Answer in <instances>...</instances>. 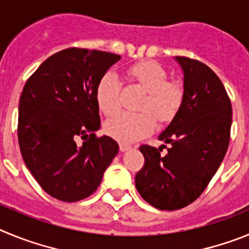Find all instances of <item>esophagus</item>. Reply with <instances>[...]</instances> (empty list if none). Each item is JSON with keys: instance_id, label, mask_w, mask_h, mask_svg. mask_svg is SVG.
I'll use <instances>...</instances> for the list:
<instances>
[{"instance_id": "esophagus-1", "label": "esophagus", "mask_w": 249, "mask_h": 249, "mask_svg": "<svg viewBox=\"0 0 249 249\" xmlns=\"http://www.w3.org/2000/svg\"><path fill=\"white\" fill-rule=\"evenodd\" d=\"M131 148V146L129 144H126V143H120V151L121 152H124L127 151V149Z\"/></svg>"}]
</instances>
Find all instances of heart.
<instances>
[{"instance_id": "b5f03b06", "label": "heart", "mask_w": 249, "mask_h": 249, "mask_svg": "<svg viewBox=\"0 0 249 249\" xmlns=\"http://www.w3.org/2000/svg\"><path fill=\"white\" fill-rule=\"evenodd\" d=\"M129 80L146 91L138 113L121 112L106 122L105 129L111 137L120 142H135L151 135L160 123H168L181 108L184 89L176 80H168V72L155 61H143L128 70ZM96 100L106 116H112L121 107V82L117 74H103L96 89Z\"/></svg>"}]
</instances>
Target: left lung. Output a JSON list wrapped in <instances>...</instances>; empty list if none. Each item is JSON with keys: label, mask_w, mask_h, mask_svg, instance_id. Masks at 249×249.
I'll return each instance as SVG.
<instances>
[{"label": "left lung", "mask_w": 249, "mask_h": 249, "mask_svg": "<svg viewBox=\"0 0 249 249\" xmlns=\"http://www.w3.org/2000/svg\"><path fill=\"white\" fill-rule=\"evenodd\" d=\"M184 72V98L160 148L142 144L143 167L136 175L142 198L158 210L176 211L203 193L228 149L232 105L218 76L204 63L177 57Z\"/></svg>", "instance_id": "left-lung-1"}]
</instances>
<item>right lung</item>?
<instances>
[{"label":"right lung","instance_id":"1","mask_svg":"<svg viewBox=\"0 0 249 249\" xmlns=\"http://www.w3.org/2000/svg\"><path fill=\"white\" fill-rule=\"evenodd\" d=\"M120 58L66 48L48 57L22 89L17 126L22 158L42 190L59 201L91 196L118 153L116 141L96 136L101 124L96 89Z\"/></svg>","mask_w":249,"mask_h":249}]
</instances>
